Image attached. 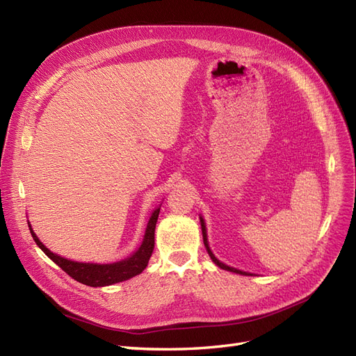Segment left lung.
<instances>
[{"label":"left lung","instance_id":"obj_1","mask_svg":"<svg viewBox=\"0 0 356 356\" xmlns=\"http://www.w3.org/2000/svg\"><path fill=\"white\" fill-rule=\"evenodd\" d=\"M200 224H202V234H203V243H204V246H207V251H208V254H209V257L212 258V261L217 264L218 267H221V268H224V270H229V272H233V273H239V275H250V273H246V272H242V270H238V268H233V267H229V266H225V264H222L220 260H217V258H215V255L212 254V251L209 250V246H208V239H207V229H204V221L200 218Z\"/></svg>","mask_w":356,"mask_h":356}]
</instances>
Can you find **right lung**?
I'll return each instance as SVG.
<instances>
[{
    "label": "right lung",
    "mask_w": 356,
    "mask_h": 356,
    "mask_svg": "<svg viewBox=\"0 0 356 356\" xmlns=\"http://www.w3.org/2000/svg\"><path fill=\"white\" fill-rule=\"evenodd\" d=\"M159 212H160V208H157L153 212L152 218H149L144 241H143V245L139 246V250L134 255L126 258V260L113 263V264H92V263H77V261L67 260V258L59 257L56 254H53L51 251H49L47 248L38 241L35 233L32 232L31 224H29V230L35 243L41 248V251L44 252L51 261H55L63 272L68 273L72 279H75V281L89 286H105V285H113L117 282L127 281V279L141 273L147 267L149 257H152L154 250V230H156V222L159 218Z\"/></svg>",
    "instance_id": "add662e5"
}]
</instances>
